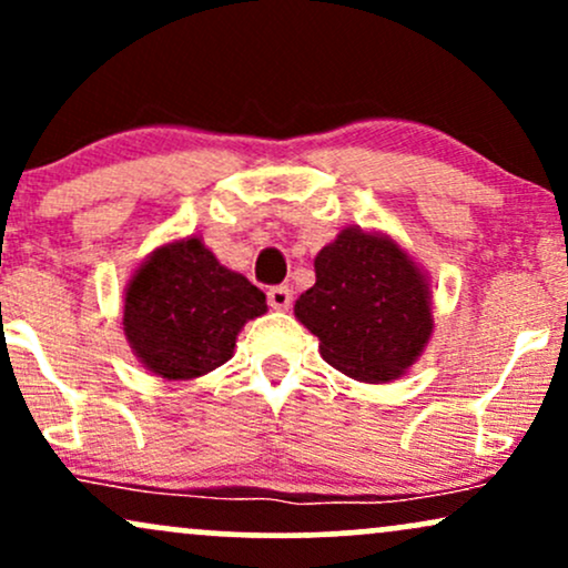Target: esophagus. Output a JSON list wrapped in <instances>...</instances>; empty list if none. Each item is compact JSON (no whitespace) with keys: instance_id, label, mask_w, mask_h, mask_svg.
<instances>
[{"instance_id":"obj_1","label":"esophagus","mask_w":568,"mask_h":568,"mask_svg":"<svg viewBox=\"0 0 568 568\" xmlns=\"http://www.w3.org/2000/svg\"><path fill=\"white\" fill-rule=\"evenodd\" d=\"M266 302H270V306H275V310H288L293 302V291L288 285H272V288L266 291Z\"/></svg>"}]
</instances>
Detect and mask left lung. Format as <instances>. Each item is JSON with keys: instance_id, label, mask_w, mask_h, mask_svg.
<instances>
[{"instance_id": "obj_1", "label": "left lung", "mask_w": 568, "mask_h": 568, "mask_svg": "<svg viewBox=\"0 0 568 568\" xmlns=\"http://www.w3.org/2000/svg\"><path fill=\"white\" fill-rule=\"evenodd\" d=\"M315 285L296 317L321 338L325 363L361 382H389L433 334L429 291L389 237L344 230L315 258Z\"/></svg>"}]
</instances>
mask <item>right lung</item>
Instances as JSON below:
<instances>
[{
	"label": "right lung",
	"mask_w": 568,
	"mask_h": 568,
	"mask_svg": "<svg viewBox=\"0 0 568 568\" xmlns=\"http://www.w3.org/2000/svg\"><path fill=\"white\" fill-rule=\"evenodd\" d=\"M266 312V296L226 270L197 237L165 245L141 266L125 296V336L162 379H194L232 357L234 338Z\"/></svg>",
	"instance_id": "add662e5"
}]
</instances>
